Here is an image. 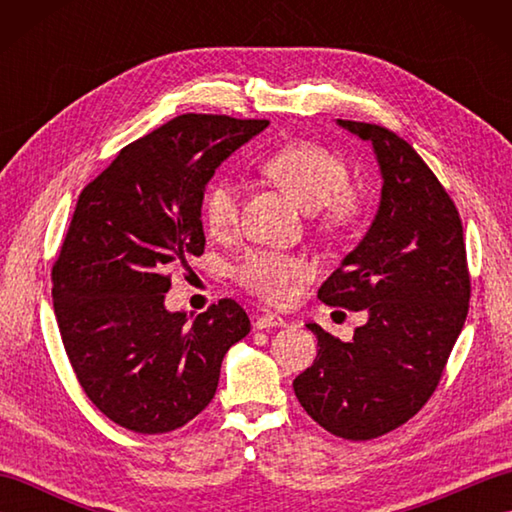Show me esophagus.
<instances>
[{
    "instance_id": "obj_1",
    "label": "esophagus",
    "mask_w": 512,
    "mask_h": 512,
    "mask_svg": "<svg viewBox=\"0 0 512 512\" xmlns=\"http://www.w3.org/2000/svg\"><path fill=\"white\" fill-rule=\"evenodd\" d=\"M281 325H286V321L281 319L279 314H275V312H264V314H259V317L255 319V328H257V330L281 328Z\"/></svg>"
}]
</instances>
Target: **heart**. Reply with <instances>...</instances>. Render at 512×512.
Instances as JSON below:
<instances>
[{"mask_svg": "<svg viewBox=\"0 0 512 512\" xmlns=\"http://www.w3.org/2000/svg\"><path fill=\"white\" fill-rule=\"evenodd\" d=\"M262 169L279 182L303 209L317 211L328 231H345L365 213V198L352 189L350 169L336 151L297 140L275 149ZM237 187L226 178L209 184L202 200V215L209 231L224 235L237 224ZM239 286L270 303H288L295 297L297 281L306 273L299 257L277 250H250L233 268Z\"/></svg>", "mask_w": 512, "mask_h": 512, "instance_id": "obj_1", "label": "heart"}]
</instances>
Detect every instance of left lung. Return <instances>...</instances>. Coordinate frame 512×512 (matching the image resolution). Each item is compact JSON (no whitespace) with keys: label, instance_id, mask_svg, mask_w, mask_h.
<instances>
[{"label":"left lung","instance_id":"1","mask_svg":"<svg viewBox=\"0 0 512 512\" xmlns=\"http://www.w3.org/2000/svg\"><path fill=\"white\" fill-rule=\"evenodd\" d=\"M339 125L374 145L383 193L363 242L323 281L319 299L369 319L350 343L308 323L319 352L292 387L325 431L372 440L436 391L469 314L471 275L460 213L416 149L387 127Z\"/></svg>","mask_w":512,"mask_h":512}]
</instances>
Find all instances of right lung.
I'll return each instance as SVG.
<instances>
[{"instance_id": "obj_1", "label": "right lung", "mask_w": 512, "mask_h": 512, "mask_svg": "<svg viewBox=\"0 0 512 512\" xmlns=\"http://www.w3.org/2000/svg\"><path fill=\"white\" fill-rule=\"evenodd\" d=\"M268 121L182 114L134 140L85 187L52 266L61 341L96 409L136 433L184 427L209 405L228 347L250 332L233 299L169 312L171 270L204 253L215 169Z\"/></svg>"}]
</instances>
